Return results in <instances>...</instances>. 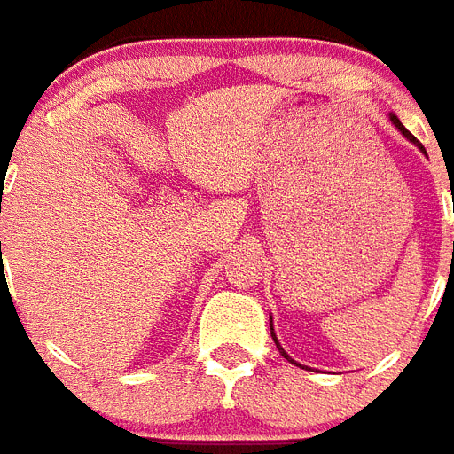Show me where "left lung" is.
Wrapping results in <instances>:
<instances>
[{
    "label": "left lung",
    "instance_id": "8db88e82",
    "mask_svg": "<svg viewBox=\"0 0 454 454\" xmlns=\"http://www.w3.org/2000/svg\"><path fill=\"white\" fill-rule=\"evenodd\" d=\"M390 120H392V124H395V127H397V129H399V131H402V133H403V136H406V138H409V140H411V143H413V145H418V147H420V150H422V152H425V147H422V143H420V140L415 138L413 133H411V131H409V129L403 127V124H402V121H399V120H397V117H395V115H390ZM270 334H272V339H274V344H277V348H279V353H281V356H284V357H286V360H291V357L286 356V350H284V348H281V346H279V341H277V337H274V333H272V321H270ZM291 363H295V360H291ZM295 364H298V363H295Z\"/></svg>",
    "mask_w": 454,
    "mask_h": 454
}]
</instances>
